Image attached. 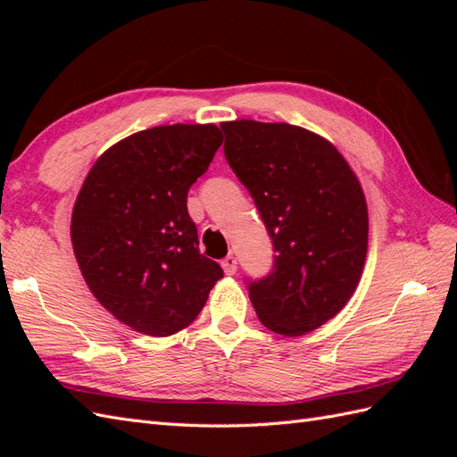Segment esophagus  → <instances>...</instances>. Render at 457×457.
Instances as JSON below:
<instances>
[{"label": "esophagus", "instance_id": "esophagus-1", "mask_svg": "<svg viewBox=\"0 0 457 457\" xmlns=\"http://www.w3.org/2000/svg\"><path fill=\"white\" fill-rule=\"evenodd\" d=\"M220 267H223V270H225V274H234L237 272V269H238V261H237V257L234 255H227L223 261H220Z\"/></svg>", "mask_w": 457, "mask_h": 457}]
</instances>
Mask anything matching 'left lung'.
<instances>
[{
  "label": "left lung",
  "mask_w": 457,
  "mask_h": 457,
  "mask_svg": "<svg viewBox=\"0 0 457 457\" xmlns=\"http://www.w3.org/2000/svg\"><path fill=\"white\" fill-rule=\"evenodd\" d=\"M225 156L250 190L276 261L250 284L261 324L299 337L331 320L353 297L368 253L361 181L322 135L284 121H223Z\"/></svg>",
  "instance_id": "1"
}]
</instances>
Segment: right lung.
I'll return each instance as SVG.
<instances>
[{
    "label": "right lung",
    "instance_id": "1",
    "mask_svg": "<svg viewBox=\"0 0 457 457\" xmlns=\"http://www.w3.org/2000/svg\"><path fill=\"white\" fill-rule=\"evenodd\" d=\"M223 135L215 123L137 131L96 158L72 210L81 276L116 320L168 337L192 324L223 270L200 253L187 210Z\"/></svg>",
    "mask_w": 457,
    "mask_h": 457
}]
</instances>
